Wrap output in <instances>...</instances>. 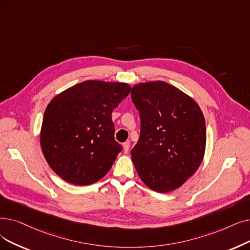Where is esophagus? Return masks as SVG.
Returning <instances> with one entry per match:
<instances>
[{"label":"esophagus","instance_id":"1","mask_svg":"<svg viewBox=\"0 0 250 250\" xmlns=\"http://www.w3.org/2000/svg\"><path fill=\"white\" fill-rule=\"evenodd\" d=\"M123 147H124V152H125V153H127L128 149H129V142H125L123 144Z\"/></svg>","mask_w":250,"mask_h":250}]
</instances>
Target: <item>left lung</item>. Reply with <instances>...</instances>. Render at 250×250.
Masks as SVG:
<instances>
[{
  "mask_svg": "<svg viewBox=\"0 0 250 250\" xmlns=\"http://www.w3.org/2000/svg\"><path fill=\"white\" fill-rule=\"evenodd\" d=\"M141 134L131 154L140 179L150 189H178L200 167L206 144L203 113L190 96L166 82L133 86Z\"/></svg>",
  "mask_w": 250,
  "mask_h": 250,
  "instance_id": "left-lung-1",
  "label": "left lung"
}]
</instances>
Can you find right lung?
I'll return each mask as SVG.
<instances>
[{
    "label": "right lung",
    "instance_id": "right-lung-1",
    "mask_svg": "<svg viewBox=\"0 0 250 250\" xmlns=\"http://www.w3.org/2000/svg\"><path fill=\"white\" fill-rule=\"evenodd\" d=\"M129 92L125 83L85 81L51 100L40 140L48 165L61 179L91 185L111 168L123 149L114 139L111 113Z\"/></svg>",
    "mask_w": 250,
    "mask_h": 250
}]
</instances>
